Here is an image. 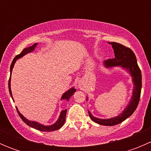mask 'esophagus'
<instances>
[{
  "label": "esophagus",
  "mask_w": 151,
  "mask_h": 151,
  "mask_svg": "<svg viewBox=\"0 0 151 151\" xmlns=\"http://www.w3.org/2000/svg\"><path fill=\"white\" fill-rule=\"evenodd\" d=\"M79 86H80V88H81V86H82V83H80V84H79Z\"/></svg>",
  "instance_id": "1"
}]
</instances>
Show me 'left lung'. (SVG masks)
<instances>
[{
  "mask_svg": "<svg viewBox=\"0 0 151 151\" xmlns=\"http://www.w3.org/2000/svg\"><path fill=\"white\" fill-rule=\"evenodd\" d=\"M112 48L115 52V58L108 59L104 62V66L107 68L113 66H121L123 68H126L131 76L134 82V91L132 100L129 104L123 110V113L120 114L115 118L109 119H99L95 118L88 112L90 118L93 121L103 126H114L119 124L123 121L129 118L133 114L135 109L137 107L140 99L141 89H142V74L140 68H139L137 61V58L134 52L129 47H125L121 44L117 42H111Z\"/></svg>",
  "mask_w": 151,
  "mask_h": 151,
  "instance_id": "left-lung-1",
  "label": "left lung"
}]
</instances>
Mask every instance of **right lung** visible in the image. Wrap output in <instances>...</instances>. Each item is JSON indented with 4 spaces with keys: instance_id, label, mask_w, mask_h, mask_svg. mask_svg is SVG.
<instances>
[{
    "instance_id": "1",
    "label": "right lung",
    "mask_w": 151,
    "mask_h": 151,
    "mask_svg": "<svg viewBox=\"0 0 151 151\" xmlns=\"http://www.w3.org/2000/svg\"><path fill=\"white\" fill-rule=\"evenodd\" d=\"M36 46H37V43H35L34 45H32L31 47H28V48L24 49V50L21 52L20 54L17 55L16 57L14 58L13 61H12V64H11V67H10V74H12V69H13L14 65L16 60H17V59L22 58V56H24L25 55H26L27 53L30 52H33V50H35V48H36ZM10 82H11V76H10L9 80V93H10L11 96H12V99H13V97H12V91H11ZM75 91H76V89H74V88H71V89H69L68 91H66V93H63V95L62 96L61 99H66V101H68V100L70 99V98L71 97V96L74 94V93L75 92ZM16 109H17V111L18 114H19V117L21 118V119H22L24 122L26 123L28 126H30V127H32V128H34L35 129H37V130L41 131V132H52V131L58 130L59 129H60V128L63 126V125L64 124V123H65V121H66V115L67 109H65V110L61 111L60 117H59L58 120L57 122H56L55 123L51 125V126H43L42 124H40V123H37V122H34V121H28V120H27L26 118H25V117H24L23 115H22V114H21L20 112L18 111L17 108L16 107Z\"/></svg>"
}]
</instances>
